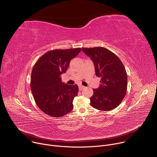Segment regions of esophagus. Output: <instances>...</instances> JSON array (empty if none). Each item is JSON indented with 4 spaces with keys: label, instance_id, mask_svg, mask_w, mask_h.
<instances>
[{
    "label": "esophagus",
    "instance_id": "obj_1",
    "mask_svg": "<svg viewBox=\"0 0 157 157\" xmlns=\"http://www.w3.org/2000/svg\"><path fill=\"white\" fill-rule=\"evenodd\" d=\"M84 87H85L83 86H81V85L79 86V91H82Z\"/></svg>",
    "mask_w": 157,
    "mask_h": 157
}]
</instances>
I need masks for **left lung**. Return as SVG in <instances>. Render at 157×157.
Listing matches in <instances>:
<instances>
[{
  "label": "left lung",
  "mask_w": 157,
  "mask_h": 157,
  "mask_svg": "<svg viewBox=\"0 0 157 157\" xmlns=\"http://www.w3.org/2000/svg\"><path fill=\"white\" fill-rule=\"evenodd\" d=\"M82 51L91 58L96 75L101 78L99 87L93 89L91 106L104 111L114 109L127 93V75L123 63L116 55L104 47L83 48Z\"/></svg>",
  "instance_id": "obj_1"
}]
</instances>
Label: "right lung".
Masks as SVG:
<instances>
[{
  "instance_id": "right-lung-1",
  "label": "right lung",
  "mask_w": 157,
  "mask_h": 157,
  "mask_svg": "<svg viewBox=\"0 0 157 157\" xmlns=\"http://www.w3.org/2000/svg\"><path fill=\"white\" fill-rule=\"evenodd\" d=\"M81 48L50 50L35 63L30 79L31 91L37 106L47 115L59 117L73 110V101L77 96L78 85H68L61 81L71 59Z\"/></svg>"
}]
</instances>
